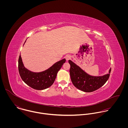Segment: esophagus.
<instances>
[{
	"label": "esophagus",
	"instance_id": "obj_1",
	"mask_svg": "<svg viewBox=\"0 0 128 128\" xmlns=\"http://www.w3.org/2000/svg\"><path fill=\"white\" fill-rule=\"evenodd\" d=\"M71 58V56L70 55H67L66 56V60H68Z\"/></svg>",
	"mask_w": 128,
	"mask_h": 128
}]
</instances>
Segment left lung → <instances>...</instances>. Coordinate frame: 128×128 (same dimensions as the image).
<instances>
[{"label": "left lung", "mask_w": 128, "mask_h": 128, "mask_svg": "<svg viewBox=\"0 0 128 128\" xmlns=\"http://www.w3.org/2000/svg\"><path fill=\"white\" fill-rule=\"evenodd\" d=\"M70 65V73L74 86L79 90L85 92H92L102 87L110 77L109 73L101 76H91L83 71L72 60H69Z\"/></svg>", "instance_id": "1"}]
</instances>
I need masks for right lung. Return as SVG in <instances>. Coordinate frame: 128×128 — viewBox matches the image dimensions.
Segmentation results:
<instances>
[{"instance_id":"obj_1","label":"right lung","mask_w":128,"mask_h":128,"mask_svg":"<svg viewBox=\"0 0 128 128\" xmlns=\"http://www.w3.org/2000/svg\"><path fill=\"white\" fill-rule=\"evenodd\" d=\"M66 60L64 58L56 62L44 72H34L24 68L20 55L18 60V72L22 79L26 84L34 89L42 90L49 88L54 83L58 72Z\"/></svg>"}]
</instances>
